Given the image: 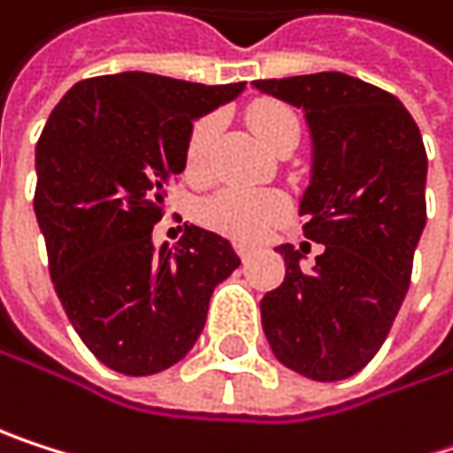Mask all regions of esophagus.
<instances>
[{"instance_id":"obj_1","label":"esophagus","mask_w":453,"mask_h":453,"mask_svg":"<svg viewBox=\"0 0 453 453\" xmlns=\"http://www.w3.org/2000/svg\"><path fill=\"white\" fill-rule=\"evenodd\" d=\"M236 255L242 257V263H250V257H252V250H247V247H236Z\"/></svg>"}]
</instances>
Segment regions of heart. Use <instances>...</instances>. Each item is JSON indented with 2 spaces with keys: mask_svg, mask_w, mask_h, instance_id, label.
I'll return each mask as SVG.
<instances>
[{
  "mask_svg": "<svg viewBox=\"0 0 453 453\" xmlns=\"http://www.w3.org/2000/svg\"><path fill=\"white\" fill-rule=\"evenodd\" d=\"M250 127L255 134L271 145L273 150L289 137L300 134L297 116L281 103H257L250 111ZM217 134V119L201 116L185 140V174L201 177L209 164V150ZM287 211V198L276 190H250V188H222L206 196L198 203V219L206 228L236 239V242H257L271 225Z\"/></svg>",
  "mask_w": 453,
  "mask_h": 453,
  "instance_id": "heart-1",
  "label": "heart"
}]
</instances>
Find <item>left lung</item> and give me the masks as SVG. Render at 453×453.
I'll list each match as a JSON object with an SVG mask.
<instances>
[{
	"instance_id": "obj_1",
	"label": "left lung",
	"mask_w": 453,
	"mask_h": 453,
	"mask_svg": "<svg viewBox=\"0 0 453 453\" xmlns=\"http://www.w3.org/2000/svg\"><path fill=\"white\" fill-rule=\"evenodd\" d=\"M255 87L305 111L313 177L300 217L305 239L324 244L311 273L292 244L279 247L287 276L260 303L263 329L292 372L348 380L377 356L409 292L427 219L425 142L395 95L340 71Z\"/></svg>"
}]
</instances>
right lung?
<instances>
[{"label": "right lung", "instance_id": "obj_1", "mask_svg": "<svg viewBox=\"0 0 453 453\" xmlns=\"http://www.w3.org/2000/svg\"><path fill=\"white\" fill-rule=\"evenodd\" d=\"M244 84L95 76L73 84L42 129L34 211L50 276L81 342L119 374L148 377L182 361L214 287L242 265L228 242L196 225L174 250H153L150 231L185 169L193 119Z\"/></svg>", "mask_w": 453, "mask_h": 453}]
</instances>
